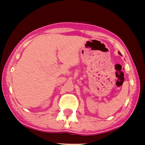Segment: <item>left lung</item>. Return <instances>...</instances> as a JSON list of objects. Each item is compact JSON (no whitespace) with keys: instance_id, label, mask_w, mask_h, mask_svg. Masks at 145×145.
Returning <instances> with one entry per match:
<instances>
[{"instance_id":"left-lung-1","label":"left lung","mask_w":145,"mask_h":145,"mask_svg":"<svg viewBox=\"0 0 145 145\" xmlns=\"http://www.w3.org/2000/svg\"><path fill=\"white\" fill-rule=\"evenodd\" d=\"M119 54H120V55H121V53H120V52H119Z\"/></svg>"}]
</instances>
